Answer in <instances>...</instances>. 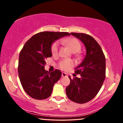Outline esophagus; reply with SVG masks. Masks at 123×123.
Segmentation results:
<instances>
[{
    "instance_id": "obj_1",
    "label": "esophagus",
    "mask_w": 123,
    "mask_h": 123,
    "mask_svg": "<svg viewBox=\"0 0 123 123\" xmlns=\"http://www.w3.org/2000/svg\"><path fill=\"white\" fill-rule=\"evenodd\" d=\"M62 77H66V76H67V74L65 72H62Z\"/></svg>"
}]
</instances>
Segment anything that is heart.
<instances>
[{"mask_svg": "<svg viewBox=\"0 0 123 123\" xmlns=\"http://www.w3.org/2000/svg\"><path fill=\"white\" fill-rule=\"evenodd\" d=\"M63 43L66 44L69 46L70 50L73 53H77L81 49V44H80L79 41L76 38H66L62 40ZM59 49V43L58 42H54L52 45L51 52L53 55L57 54L58 52ZM74 62L71 60H63L60 62L59 66L61 69L64 70H68L74 66Z\"/></svg>", "mask_w": 123, "mask_h": 123, "instance_id": "1", "label": "heart"}]
</instances>
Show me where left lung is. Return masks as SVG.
<instances>
[{
  "label": "left lung",
  "mask_w": 123,
  "mask_h": 123,
  "mask_svg": "<svg viewBox=\"0 0 123 123\" xmlns=\"http://www.w3.org/2000/svg\"><path fill=\"white\" fill-rule=\"evenodd\" d=\"M79 39L86 47L84 60L75 68V73L80 77L69 78L70 84L66 88V94L70 100L84 104L97 95L105 79L106 61L99 44L92 36L80 33H70Z\"/></svg>",
  "instance_id": "8db88e82"
}]
</instances>
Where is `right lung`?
Masks as SVG:
<instances>
[{
	"mask_svg": "<svg viewBox=\"0 0 123 123\" xmlns=\"http://www.w3.org/2000/svg\"><path fill=\"white\" fill-rule=\"evenodd\" d=\"M66 36H70V33L40 32L29 39L21 50L18 75L24 90L32 98L40 100L49 98L54 85L61 77L60 70L51 72L45 70V60L52 56L51 46L54 42Z\"/></svg>",
	"mask_w": 123,
	"mask_h": 123,
	"instance_id": "right-lung-1",
	"label": "right lung"
}]
</instances>
